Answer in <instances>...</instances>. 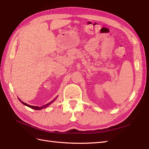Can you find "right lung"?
<instances>
[{"instance_id":"1","label":"right lung","mask_w":149,"mask_h":149,"mask_svg":"<svg viewBox=\"0 0 149 149\" xmlns=\"http://www.w3.org/2000/svg\"><path fill=\"white\" fill-rule=\"evenodd\" d=\"M19 99V98H18ZM56 99V98H55ZM54 99V100H55ZM54 100H53V101L52 102H49V103H47V104H46V105H43V106H42V107H37V106H32V105H28V104H26V103H24V102H22L21 101V100L19 99V101L22 102L23 105H26V106H27V107H30V108H31V109H35V110H41V109H44V108H46V107H47V106H49L51 103H53V102H54Z\"/></svg>"}]
</instances>
